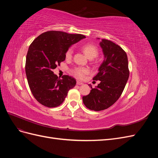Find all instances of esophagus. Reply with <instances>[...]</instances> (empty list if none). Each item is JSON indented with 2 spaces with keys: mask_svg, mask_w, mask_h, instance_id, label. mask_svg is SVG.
Instances as JSON below:
<instances>
[{
  "mask_svg": "<svg viewBox=\"0 0 158 158\" xmlns=\"http://www.w3.org/2000/svg\"><path fill=\"white\" fill-rule=\"evenodd\" d=\"M76 84H77V85H82V84H83V82H80V81H77V82H76Z\"/></svg>",
  "mask_w": 158,
  "mask_h": 158,
  "instance_id": "obj_1",
  "label": "esophagus"
}]
</instances>
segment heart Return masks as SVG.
<instances>
[{"label":"heart","instance_id":"b5f03b06","mask_svg":"<svg viewBox=\"0 0 158 158\" xmlns=\"http://www.w3.org/2000/svg\"><path fill=\"white\" fill-rule=\"evenodd\" d=\"M82 49L85 53V55L87 56L88 58L89 59H94L95 57H96L98 55V49L93 44H85L82 47ZM72 55H73V50L71 49H69L67 51H66L65 56L66 59H70ZM88 73V70L85 68L82 67H76L73 70V73L74 75L77 77L78 78H82L85 74Z\"/></svg>","mask_w":158,"mask_h":158}]
</instances>
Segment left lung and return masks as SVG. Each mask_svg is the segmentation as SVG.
<instances>
[{
	"instance_id": "1",
	"label": "left lung",
	"mask_w": 158,
	"mask_h": 158,
	"mask_svg": "<svg viewBox=\"0 0 158 158\" xmlns=\"http://www.w3.org/2000/svg\"><path fill=\"white\" fill-rule=\"evenodd\" d=\"M99 45L104 60L93 80H99L100 83L95 88L91 85L90 93L82 97L85 106L95 111L106 109L115 103L121 95L129 77L125 51L107 40H102Z\"/></svg>"
}]
</instances>
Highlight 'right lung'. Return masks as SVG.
Wrapping results in <instances>:
<instances>
[{
	"instance_id": "right-lung-1",
	"label": "right lung",
	"mask_w": 158,
	"mask_h": 158,
	"mask_svg": "<svg viewBox=\"0 0 158 158\" xmlns=\"http://www.w3.org/2000/svg\"><path fill=\"white\" fill-rule=\"evenodd\" d=\"M85 37L60 31L43 33L28 49L26 74L31 92L37 101L47 107H55L64 102L69 91L76 84L68 75L62 79L52 72L65 60L69 47Z\"/></svg>"
}]
</instances>
